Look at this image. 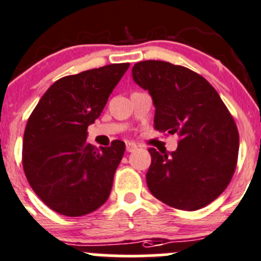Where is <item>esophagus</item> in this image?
I'll return each instance as SVG.
<instances>
[{"mask_svg": "<svg viewBox=\"0 0 261 261\" xmlns=\"http://www.w3.org/2000/svg\"><path fill=\"white\" fill-rule=\"evenodd\" d=\"M138 149V145L135 143H126V151L133 152Z\"/></svg>", "mask_w": 261, "mask_h": 261, "instance_id": "34e87169", "label": "esophagus"}]
</instances>
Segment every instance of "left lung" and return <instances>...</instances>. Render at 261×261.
I'll list each match as a JSON object with an SVG mask.
<instances>
[{
	"label": "left lung",
	"mask_w": 261,
	"mask_h": 261,
	"mask_svg": "<svg viewBox=\"0 0 261 261\" xmlns=\"http://www.w3.org/2000/svg\"><path fill=\"white\" fill-rule=\"evenodd\" d=\"M133 80L151 96L154 127L180 138L175 151L149 149V191L178 210L210 204L228 186L238 163L239 131L227 107L202 75L180 65L136 63Z\"/></svg>",
	"instance_id": "1"
}]
</instances>
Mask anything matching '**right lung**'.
Here are the masks:
<instances>
[{
  "label": "right lung",
  "mask_w": 261,
  "mask_h": 261,
  "mask_svg": "<svg viewBox=\"0 0 261 261\" xmlns=\"http://www.w3.org/2000/svg\"><path fill=\"white\" fill-rule=\"evenodd\" d=\"M110 64L60 78L44 93L23 134L22 165L29 184L53 211L80 217L96 211L111 193L125 143L94 147L89 125L128 69Z\"/></svg>",
  "instance_id": "right-lung-1"
}]
</instances>
